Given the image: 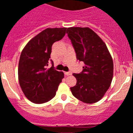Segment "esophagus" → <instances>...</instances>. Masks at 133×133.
Wrapping results in <instances>:
<instances>
[{"instance_id": "1", "label": "esophagus", "mask_w": 133, "mask_h": 133, "mask_svg": "<svg viewBox=\"0 0 133 133\" xmlns=\"http://www.w3.org/2000/svg\"><path fill=\"white\" fill-rule=\"evenodd\" d=\"M64 74L65 75H72V73L71 72V71H68V72H64Z\"/></svg>"}]
</instances>
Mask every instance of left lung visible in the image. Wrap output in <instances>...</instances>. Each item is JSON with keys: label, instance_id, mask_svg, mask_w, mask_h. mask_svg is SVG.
<instances>
[{"label": "left lung", "instance_id": "obj_1", "mask_svg": "<svg viewBox=\"0 0 133 133\" xmlns=\"http://www.w3.org/2000/svg\"><path fill=\"white\" fill-rule=\"evenodd\" d=\"M66 33L76 53L77 59L85 65L80 74H74L75 86L71 87L76 98L87 104L97 102L110 87L114 64L106 44L89 27H69Z\"/></svg>", "mask_w": 133, "mask_h": 133}]
</instances>
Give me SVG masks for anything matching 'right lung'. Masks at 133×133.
<instances>
[{
  "mask_svg": "<svg viewBox=\"0 0 133 133\" xmlns=\"http://www.w3.org/2000/svg\"><path fill=\"white\" fill-rule=\"evenodd\" d=\"M67 28H47L28 42L21 53L18 65L19 85L32 102L43 104L55 96L64 74L54 69L50 59L52 46L65 35ZM50 61L52 67L47 66Z\"/></svg>",
  "mask_w": 133,
  "mask_h": 133,
  "instance_id": "right-lung-1",
  "label": "right lung"
}]
</instances>
